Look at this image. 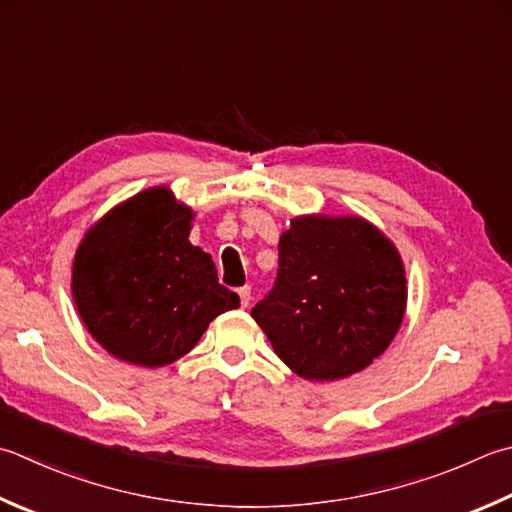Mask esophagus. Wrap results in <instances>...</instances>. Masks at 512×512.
Instances as JSON below:
<instances>
[{
    "label": "esophagus",
    "mask_w": 512,
    "mask_h": 512,
    "mask_svg": "<svg viewBox=\"0 0 512 512\" xmlns=\"http://www.w3.org/2000/svg\"><path fill=\"white\" fill-rule=\"evenodd\" d=\"M237 295H239V304H242V308H246L250 304V288L248 286L239 288Z\"/></svg>",
    "instance_id": "1"
}]
</instances>
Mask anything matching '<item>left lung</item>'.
Segmentation results:
<instances>
[{
  "mask_svg": "<svg viewBox=\"0 0 512 512\" xmlns=\"http://www.w3.org/2000/svg\"><path fill=\"white\" fill-rule=\"evenodd\" d=\"M406 268L393 239L359 215H297L279 237L275 288L253 308L277 357L308 382L368 368L406 313Z\"/></svg>",
  "mask_w": 512,
  "mask_h": 512,
  "instance_id": "8db88e82",
  "label": "left lung"
}]
</instances>
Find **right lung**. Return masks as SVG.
<instances>
[{
	"mask_svg": "<svg viewBox=\"0 0 512 512\" xmlns=\"http://www.w3.org/2000/svg\"><path fill=\"white\" fill-rule=\"evenodd\" d=\"M193 219L168 186H150L84 233L70 290L106 353L144 368L168 366L195 348L217 315L239 308L210 255L190 244Z\"/></svg>",
	"mask_w": 512,
	"mask_h": 512,
	"instance_id": "add662e5",
	"label": "right lung"
}]
</instances>
